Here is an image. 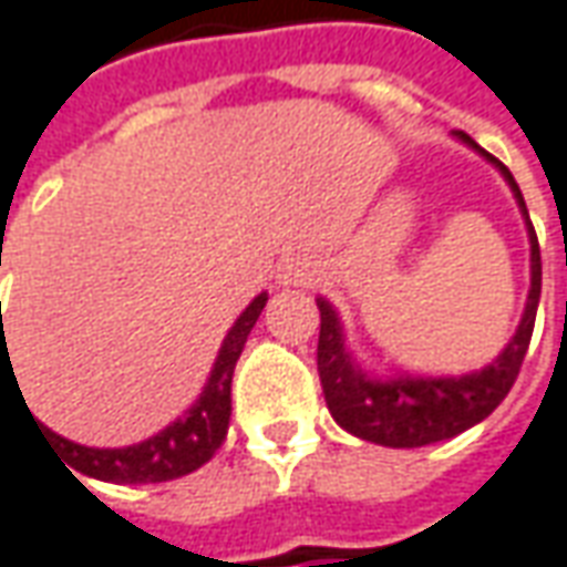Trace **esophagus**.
<instances>
[{
    "label": "esophagus",
    "mask_w": 567,
    "mask_h": 567,
    "mask_svg": "<svg viewBox=\"0 0 567 567\" xmlns=\"http://www.w3.org/2000/svg\"><path fill=\"white\" fill-rule=\"evenodd\" d=\"M306 280H308L306 271H292L290 268V271L284 275V284H306Z\"/></svg>",
    "instance_id": "esophagus-1"
}]
</instances>
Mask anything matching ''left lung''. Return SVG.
I'll return each instance as SVG.
<instances>
[{"label": "left lung", "instance_id": "left-lung-1", "mask_svg": "<svg viewBox=\"0 0 567 567\" xmlns=\"http://www.w3.org/2000/svg\"><path fill=\"white\" fill-rule=\"evenodd\" d=\"M460 142L482 151L466 132H456ZM491 163H497L503 178L513 187L515 200L522 206V216L528 221L530 237V292L525 318L515 330L513 342L503 349L494 364H487L470 377H447V380H429V377H398V380H370L364 377L351 354L342 346V327L330 308V302L318 299L321 308V336H318V373H321L323 398L333 420L346 432L358 439L373 441L382 447H425L435 441L454 439L475 423H482L499 408V401L509 395L522 361L528 354L537 302H540V244L528 218L525 197L515 185L513 172L506 169L497 157L482 151Z\"/></svg>", "mask_w": 567, "mask_h": 567}]
</instances>
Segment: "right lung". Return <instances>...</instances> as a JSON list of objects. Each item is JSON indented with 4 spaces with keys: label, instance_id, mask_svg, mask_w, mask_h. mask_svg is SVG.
<instances>
[{
    "label": "right lung",
    "instance_id": "obj_1",
    "mask_svg": "<svg viewBox=\"0 0 567 567\" xmlns=\"http://www.w3.org/2000/svg\"><path fill=\"white\" fill-rule=\"evenodd\" d=\"M265 302H268V296L261 292L237 318L231 333L225 339V346L218 351L216 367L209 373V382L203 389L200 401L187 410L182 420L166 425L154 439L132 444V447L101 451V447H82V444H73V441L54 435L52 429H45L39 420H33V423L39 425L42 439L52 444V451H58V456H64V466L82 472L89 478L116 482V485H157V482H172V478H182L187 472L200 470L203 463L213 460V454L228 435L234 364H237V358L244 351L246 336L259 321ZM8 367H11V361L6 354L2 373H8Z\"/></svg>",
    "mask_w": 567,
    "mask_h": 567
}]
</instances>
